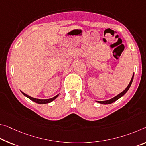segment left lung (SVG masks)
<instances>
[{
	"instance_id": "left-lung-1",
	"label": "left lung",
	"mask_w": 146,
	"mask_h": 146,
	"mask_svg": "<svg viewBox=\"0 0 146 146\" xmlns=\"http://www.w3.org/2000/svg\"><path fill=\"white\" fill-rule=\"evenodd\" d=\"M133 78H134V73H133V77H132V78H131V81H130V82H129V85L127 86V87L125 89V90H123V92H121V93L119 94L118 95H117V96H115L114 98H113L110 99H108V100H106V101H96V102H98V103H101V104H103V105H108V104H111V103H112L115 102V101H117V99H119V98H121L122 96H123L124 95L127 93V92L128 91L129 88H130V87H131V86L132 82H133Z\"/></svg>"
}]
</instances>
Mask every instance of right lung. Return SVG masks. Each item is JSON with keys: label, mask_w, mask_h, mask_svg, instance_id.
Wrapping results in <instances>:
<instances>
[{"label": "right lung", "mask_w": 146, "mask_h": 146, "mask_svg": "<svg viewBox=\"0 0 146 146\" xmlns=\"http://www.w3.org/2000/svg\"><path fill=\"white\" fill-rule=\"evenodd\" d=\"M21 93L24 95L25 96H26L27 98H28L29 99H31V100H32V101H34V102L35 103H37L38 104H46V103H49L50 102H52V101H54L55 99H56L58 96H59V94L56 95V96L53 97V98H50V99H37V98H32V97H31L29 96H28V95H27L26 94L23 93V92H21Z\"/></svg>", "instance_id": "add662e5"}]
</instances>
